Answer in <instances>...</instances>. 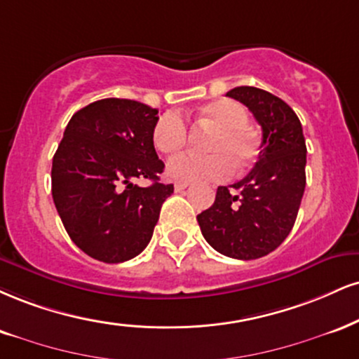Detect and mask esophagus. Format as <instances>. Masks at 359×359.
Instances as JSON below:
<instances>
[{
    "instance_id": "obj_1",
    "label": "esophagus",
    "mask_w": 359,
    "mask_h": 359,
    "mask_svg": "<svg viewBox=\"0 0 359 359\" xmlns=\"http://www.w3.org/2000/svg\"><path fill=\"white\" fill-rule=\"evenodd\" d=\"M189 182H175V185H174V189H175V192H184L185 189L189 187Z\"/></svg>"
}]
</instances>
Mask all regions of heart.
Returning <instances> with one entry per match:
<instances>
[{
  "label": "heart",
  "mask_w": 359,
  "mask_h": 359,
  "mask_svg": "<svg viewBox=\"0 0 359 359\" xmlns=\"http://www.w3.org/2000/svg\"><path fill=\"white\" fill-rule=\"evenodd\" d=\"M249 116L243 105L232 100H217L198 109L196 123L210 127L204 142L207 154H182L167 163V174L177 180L221 179L232 165L243 172L257 158V144L248 127ZM152 140L161 154L179 152L187 142V123L177 111H167L154 125Z\"/></svg>",
  "instance_id": "1"
}]
</instances>
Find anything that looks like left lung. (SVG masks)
<instances>
[{
	"label": "left lung",
	"instance_id": "1",
	"mask_svg": "<svg viewBox=\"0 0 359 359\" xmlns=\"http://www.w3.org/2000/svg\"><path fill=\"white\" fill-rule=\"evenodd\" d=\"M227 97L244 103L261 125V152L252 170L231 185L239 194L221 185L197 221L217 252L250 261L278 249L294 226L306 187V142L294 110L276 95L237 86Z\"/></svg>",
	"mask_w": 359,
	"mask_h": 359
}]
</instances>
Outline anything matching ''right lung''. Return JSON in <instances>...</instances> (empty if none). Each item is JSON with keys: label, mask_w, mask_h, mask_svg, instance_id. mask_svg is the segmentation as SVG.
<instances>
[{"label": "right lung", "mask_w": 359, "mask_h": 359, "mask_svg": "<svg viewBox=\"0 0 359 359\" xmlns=\"http://www.w3.org/2000/svg\"><path fill=\"white\" fill-rule=\"evenodd\" d=\"M158 110L127 98H103L76 111L51 167V194L70 239L97 261L116 264L150 243L163 201V162L152 130ZM133 178H149L138 188Z\"/></svg>", "instance_id": "right-lung-1"}]
</instances>
